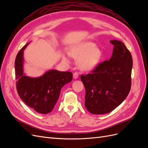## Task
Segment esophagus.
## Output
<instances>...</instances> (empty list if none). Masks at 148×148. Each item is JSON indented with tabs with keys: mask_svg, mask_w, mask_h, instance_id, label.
Wrapping results in <instances>:
<instances>
[{
	"mask_svg": "<svg viewBox=\"0 0 148 148\" xmlns=\"http://www.w3.org/2000/svg\"><path fill=\"white\" fill-rule=\"evenodd\" d=\"M73 78L74 79H77L78 78V73L77 72H75L73 75Z\"/></svg>",
	"mask_w": 148,
	"mask_h": 148,
	"instance_id": "esophagus-1",
	"label": "esophagus"
}]
</instances>
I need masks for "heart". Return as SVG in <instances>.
<instances>
[{
    "mask_svg": "<svg viewBox=\"0 0 148 148\" xmlns=\"http://www.w3.org/2000/svg\"><path fill=\"white\" fill-rule=\"evenodd\" d=\"M69 54L63 53L62 59L66 64L71 62L70 56L78 59L79 68L84 71L95 69L102 58V52L92 42H84L71 46L68 50Z\"/></svg>",
    "mask_w": 148,
    "mask_h": 148,
    "instance_id": "1",
    "label": "heart"
}]
</instances>
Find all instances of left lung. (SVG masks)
I'll return each instance as SVG.
<instances>
[{"mask_svg":"<svg viewBox=\"0 0 148 148\" xmlns=\"http://www.w3.org/2000/svg\"><path fill=\"white\" fill-rule=\"evenodd\" d=\"M110 42L114 45L110 59L91 73L81 76L86 90L84 106L92 114L110 112L126 99L131 89V53L122 41Z\"/></svg>","mask_w":148,"mask_h":148,"instance_id":"8db88e82","label":"left lung"}]
</instances>
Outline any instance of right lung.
I'll return each instance as SVG.
<instances>
[{
    "label": "right lung",
    "instance_id": "1",
    "mask_svg": "<svg viewBox=\"0 0 148 148\" xmlns=\"http://www.w3.org/2000/svg\"><path fill=\"white\" fill-rule=\"evenodd\" d=\"M28 44L22 47L15 59L17 92L31 109L39 114H47L54 108L62 88L71 82L73 74L70 71L50 70L39 77L26 76L23 72V53Z\"/></svg>",
    "mask_w": 148,
    "mask_h": 148
}]
</instances>
